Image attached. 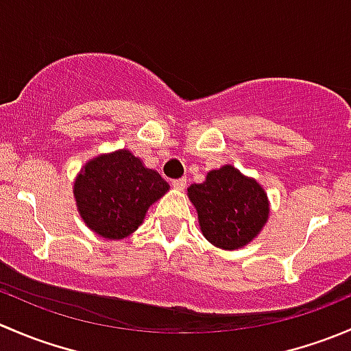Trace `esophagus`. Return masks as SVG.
Segmentation results:
<instances>
[{
    "label": "esophagus",
    "mask_w": 351,
    "mask_h": 351,
    "mask_svg": "<svg viewBox=\"0 0 351 351\" xmlns=\"http://www.w3.org/2000/svg\"><path fill=\"white\" fill-rule=\"evenodd\" d=\"M173 189L175 190H183L186 186V178H178V180H173L171 182Z\"/></svg>",
    "instance_id": "obj_1"
}]
</instances>
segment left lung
<instances>
[{
  "mask_svg": "<svg viewBox=\"0 0 351 351\" xmlns=\"http://www.w3.org/2000/svg\"><path fill=\"white\" fill-rule=\"evenodd\" d=\"M186 195L197 210L202 234L226 251L258 238L270 215L263 186L231 165L208 171L205 182L189 186Z\"/></svg>",
  "mask_w": 351,
  "mask_h": 351,
  "instance_id": "left-lung-1",
  "label": "left lung"
}]
</instances>
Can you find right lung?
I'll return each mask as SVG.
<instances>
[{"mask_svg":"<svg viewBox=\"0 0 351 351\" xmlns=\"http://www.w3.org/2000/svg\"><path fill=\"white\" fill-rule=\"evenodd\" d=\"M169 185L129 149L98 154L80 169L73 185L81 219L95 234L120 241L137 231Z\"/></svg>","mask_w":351,"mask_h":351,"instance_id":"add662e5","label":"right lung"}]
</instances>
